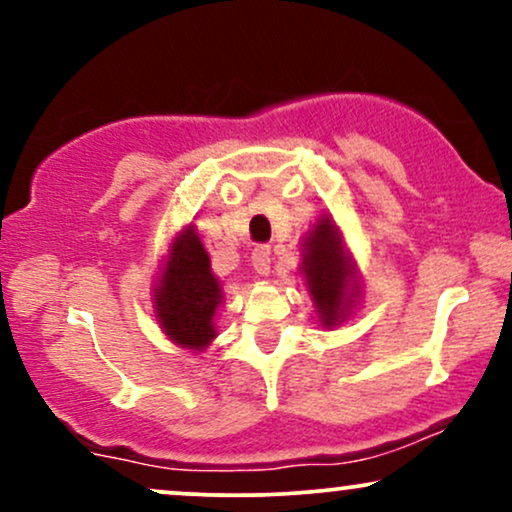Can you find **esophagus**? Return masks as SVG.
I'll use <instances>...</instances> for the list:
<instances>
[{
    "label": "esophagus",
    "instance_id": "esophagus-1",
    "mask_svg": "<svg viewBox=\"0 0 512 512\" xmlns=\"http://www.w3.org/2000/svg\"><path fill=\"white\" fill-rule=\"evenodd\" d=\"M250 264L257 274L267 276L269 267H272V250H269V245H257V248L252 250Z\"/></svg>",
    "mask_w": 512,
    "mask_h": 512
}]
</instances>
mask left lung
<instances>
[{
	"instance_id": "left-lung-1",
	"label": "left lung",
	"mask_w": 512,
	"mask_h": 512,
	"mask_svg": "<svg viewBox=\"0 0 512 512\" xmlns=\"http://www.w3.org/2000/svg\"><path fill=\"white\" fill-rule=\"evenodd\" d=\"M305 276H308V291L313 296L317 313L325 327H334L342 322L346 313V281L351 276V264L346 262L342 236L330 219H320L305 243Z\"/></svg>"
}]
</instances>
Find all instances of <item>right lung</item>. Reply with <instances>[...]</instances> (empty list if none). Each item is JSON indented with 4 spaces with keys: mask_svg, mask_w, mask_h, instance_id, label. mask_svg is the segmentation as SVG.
I'll list each match as a JSON object with an SVG mask.
<instances>
[{
    "mask_svg": "<svg viewBox=\"0 0 512 512\" xmlns=\"http://www.w3.org/2000/svg\"><path fill=\"white\" fill-rule=\"evenodd\" d=\"M221 286L209 269V255L192 228L173 243L161 286L156 291L158 320L173 342L204 349L216 337L214 313Z\"/></svg>",
    "mask_w": 512,
    "mask_h": 512,
    "instance_id": "1",
    "label": "right lung"
}]
</instances>
